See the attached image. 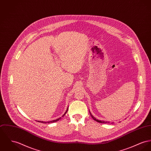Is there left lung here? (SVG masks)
I'll return each mask as SVG.
<instances>
[{"instance_id": "8db88e82", "label": "left lung", "mask_w": 151, "mask_h": 151, "mask_svg": "<svg viewBox=\"0 0 151 151\" xmlns=\"http://www.w3.org/2000/svg\"><path fill=\"white\" fill-rule=\"evenodd\" d=\"M90 114H91V117L93 118V119L94 120L96 121L97 122H100V123H110V122H109V121H101L97 120V119L91 114V112H90Z\"/></svg>"}]
</instances>
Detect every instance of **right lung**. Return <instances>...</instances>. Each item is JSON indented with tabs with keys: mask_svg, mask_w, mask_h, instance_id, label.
<instances>
[{
	"mask_svg": "<svg viewBox=\"0 0 151 151\" xmlns=\"http://www.w3.org/2000/svg\"><path fill=\"white\" fill-rule=\"evenodd\" d=\"M68 111V109H67V110L66 111H65V113H64V114L62 116V117H63L65 115V114L66 113V112ZM60 119H61V117L60 118H59V119H56V120H54L50 121H48V122H44V121H38V122H42V123H52V122H56V121H57L60 120Z\"/></svg>",
	"mask_w": 151,
	"mask_h": 151,
	"instance_id": "add662e5",
	"label": "right lung"
}]
</instances>
